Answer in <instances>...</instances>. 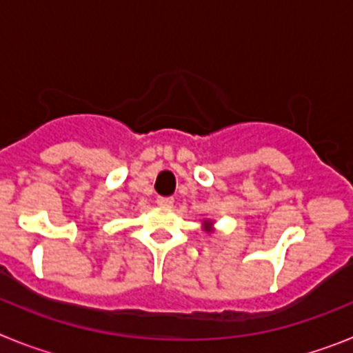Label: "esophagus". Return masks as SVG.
Instances as JSON below:
<instances>
[{
	"label": "esophagus",
	"instance_id": "obj_1",
	"mask_svg": "<svg viewBox=\"0 0 353 353\" xmlns=\"http://www.w3.org/2000/svg\"><path fill=\"white\" fill-rule=\"evenodd\" d=\"M157 205L159 207H171L173 205V198H164V196H161V198H157Z\"/></svg>",
	"mask_w": 353,
	"mask_h": 353
}]
</instances>
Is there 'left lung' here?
Listing matches in <instances>:
<instances>
[{"instance_id":"left-lung-1","label":"left lung","mask_w":353,"mask_h":353,"mask_svg":"<svg viewBox=\"0 0 353 353\" xmlns=\"http://www.w3.org/2000/svg\"><path fill=\"white\" fill-rule=\"evenodd\" d=\"M203 226H207V232H210V226H212V223H210V221H205V223H203Z\"/></svg>"}]
</instances>
